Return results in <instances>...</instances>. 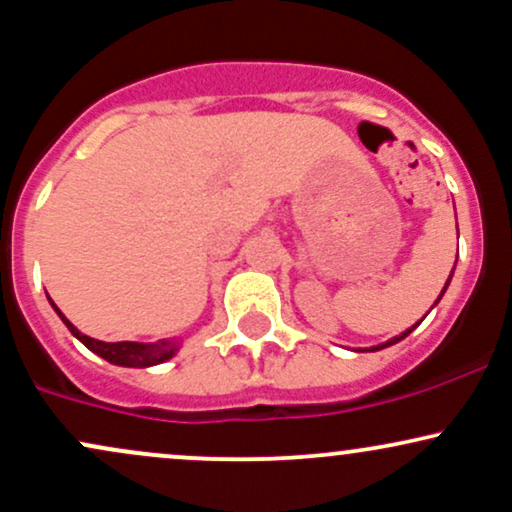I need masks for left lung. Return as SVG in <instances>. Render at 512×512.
I'll use <instances>...</instances> for the list:
<instances>
[{
  "label": "left lung",
  "mask_w": 512,
  "mask_h": 512,
  "mask_svg": "<svg viewBox=\"0 0 512 512\" xmlns=\"http://www.w3.org/2000/svg\"><path fill=\"white\" fill-rule=\"evenodd\" d=\"M452 276V274H450ZM448 284H450V279H448ZM448 284H445V289H448ZM445 289H443V293H445ZM443 293H440V296H443ZM440 296H438V301H440ZM436 301V303H438ZM416 325H419V322H416ZM416 325L414 327H411V330H416ZM411 330H407V332H402V334H399V337H395V339H390V342H385V344H380V346H373V349H370V351H380V349H385V346H392V344H397L399 342V339H404V337H407V334L411 332Z\"/></svg>",
  "instance_id": "8db88e82"
}]
</instances>
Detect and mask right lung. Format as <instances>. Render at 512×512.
<instances>
[{
	"instance_id": "obj_1",
	"label": "right lung",
	"mask_w": 512,
	"mask_h": 512,
	"mask_svg": "<svg viewBox=\"0 0 512 512\" xmlns=\"http://www.w3.org/2000/svg\"><path fill=\"white\" fill-rule=\"evenodd\" d=\"M55 305V303H52ZM57 310V305H55ZM57 315L62 317L64 325L69 327V332L74 334L76 339H79L81 344L88 346V349L93 351V354H98L105 361L115 363V366H127V368H146V366H156V363H163L168 361L170 356L175 354V346L170 342H158V344H137V342H98V339H91L86 337V334H81L72 322L64 317L60 310H57Z\"/></svg>"
}]
</instances>
